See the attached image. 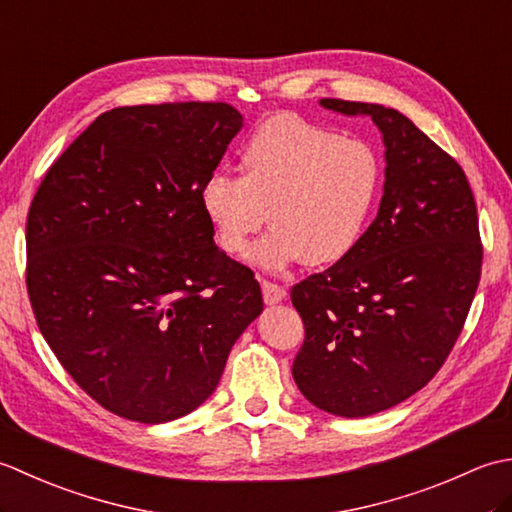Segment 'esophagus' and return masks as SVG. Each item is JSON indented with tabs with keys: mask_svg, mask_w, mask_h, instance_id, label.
I'll return each mask as SVG.
<instances>
[{
	"mask_svg": "<svg viewBox=\"0 0 512 512\" xmlns=\"http://www.w3.org/2000/svg\"><path fill=\"white\" fill-rule=\"evenodd\" d=\"M262 292H264V301L268 303V306H275V303L286 299V288H281L279 284H275V281L264 279L262 281Z\"/></svg>",
	"mask_w": 512,
	"mask_h": 512,
	"instance_id": "1",
	"label": "esophagus"
}]
</instances>
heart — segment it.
<instances>
[{
  "mask_svg": "<svg viewBox=\"0 0 512 512\" xmlns=\"http://www.w3.org/2000/svg\"><path fill=\"white\" fill-rule=\"evenodd\" d=\"M244 176L217 171L202 187V211L215 242L242 255L273 224L250 259L268 270L295 262L341 264L363 242L385 184L378 149L363 138L297 116H275L242 151Z\"/></svg>",
  "mask_w": 512,
  "mask_h": 512,
  "instance_id": "1",
  "label": "heart"
}]
</instances>
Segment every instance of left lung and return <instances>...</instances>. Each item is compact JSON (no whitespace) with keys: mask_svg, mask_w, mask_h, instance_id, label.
Listing matches in <instances>:
<instances>
[{"mask_svg":"<svg viewBox=\"0 0 512 512\" xmlns=\"http://www.w3.org/2000/svg\"><path fill=\"white\" fill-rule=\"evenodd\" d=\"M383 132L385 191L354 253L292 286L306 339L292 376L314 407L365 418L416 394L447 361L482 275L464 169L391 107L321 99Z\"/></svg>","mask_w":512,"mask_h":512,"instance_id":"8db88e82","label":"left lung"}]
</instances>
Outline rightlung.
<instances>
[{
    "instance_id": "obj_1",
    "label": "right lung",
    "mask_w": 512,
    "mask_h": 512,
    "mask_svg": "<svg viewBox=\"0 0 512 512\" xmlns=\"http://www.w3.org/2000/svg\"><path fill=\"white\" fill-rule=\"evenodd\" d=\"M242 125L220 101L116 107L32 198L37 325L74 383L116 416L158 424L200 407L264 310L253 270L215 246L200 200Z\"/></svg>"
}]
</instances>
